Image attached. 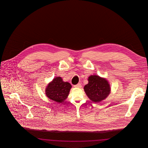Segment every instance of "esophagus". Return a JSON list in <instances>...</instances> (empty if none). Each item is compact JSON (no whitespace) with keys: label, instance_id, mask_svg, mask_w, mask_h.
Instances as JSON below:
<instances>
[{"label":"esophagus","instance_id":"esophagus-1","mask_svg":"<svg viewBox=\"0 0 148 148\" xmlns=\"http://www.w3.org/2000/svg\"><path fill=\"white\" fill-rule=\"evenodd\" d=\"M81 86H82L81 84H77L74 85L75 88H81Z\"/></svg>","mask_w":148,"mask_h":148}]
</instances>
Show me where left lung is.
Returning a JSON list of instances; mask_svg holds the SVG:
<instances>
[{"label": "left lung", "instance_id": "8db88e82", "mask_svg": "<svg viewBox=\"0 0 148 148\" xmlns=\"http://www.w3.org/2000/svg\"><path fill=\"white\" fill-rule=\"evenodd\" d=\"M88 84L84 87L85 92L92 102L100 103L106 99L110 92V84L108 80L98 75H90Z\"/></svg>", "mask_w": 148, "mask_h": 148}]
</instances>
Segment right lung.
Segmentation results:
<instances>
[{"label": "right lung", "mask_w": 148, "mask_h": 148, "mask_svg": "<svg viewBox=\"0 0 148 148\" xmlns=\"http://www.w3.org/2000/svg\"><path fill=\"white\" fill-rule=\"evenodd\" d=\"M71 88L68 82H64L61 77H55L45 89L48 98L57 103H62L67 98Z\"/></svg>", "instance_id": "obj_1"}]
</instances>
